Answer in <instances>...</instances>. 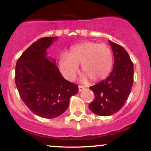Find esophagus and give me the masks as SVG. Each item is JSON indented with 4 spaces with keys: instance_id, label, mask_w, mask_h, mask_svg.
<instances>
[{
    "instance_id": "obj_1",
    "label": "esophagus",
    "mask_w": 151,
    "mask_h": 151,
    "mask_svg": "<svg viewBox=\"0 0 151 151\" xmlns=\"http://www.w3.org/2000/svg\"><path fill=\"white\" fill-rule=\"evenodd\" d=\"M84 89H85V86H79V91H81L82 90H84Z\"/></svg>"
}]
</instances>
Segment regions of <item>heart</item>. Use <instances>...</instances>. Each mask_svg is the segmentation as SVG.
<instances>
[{
	"instance_id": "heart-1",
	"label": "heart",
	"mask_w": 151,
	"mask_h": 151,
	"mask_svg": "<svg viewBox=\"0 0 151 151\" xmlns=\"http://www.w3.org/2000/svg\"><path fill=\"white\" fill-rule=\"evenodd\" d=\"M111 50L104 44L84 42L71 47L68 55L63 53L58 60V66L66 79L72 81L77 75L79 65L84 72L81 79L93 82L101 81L108 77L113 67Z\"/></svg>"
}]
</instances>
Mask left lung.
I'll return each mask as SVG.
<instances>
[{
    "instance_id": "left-lung-1",
    "label": "left lung",
    "mask_w": 151,
    "mask_h": 151,
    "mask_svg": "<svg viewBox=\"0 0 151 151\" xmlns=\"http://www.w3.org/2000/svg\"><path fill=\"white\" fill-rule=\"evenodd\" d=\"M114 57L111 73L104 80L90 86L94 93L89 108L102 116L112 115L122 108L131 93L133 83V64L122 46L109 40Z\"/></svg>"
}]
</instances>
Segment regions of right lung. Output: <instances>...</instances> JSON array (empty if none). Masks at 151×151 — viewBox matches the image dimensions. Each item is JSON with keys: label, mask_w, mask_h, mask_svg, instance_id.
<instances>
[{"label": "right lung", "mask_w": 151, "mask_h": 151, "mask_svg": "<svg viewBox=\"0 0 151 151\" xmlns=\"http://www.w3.org/2000/svg\"><path fill=\"white\" fill-rule=\"evenodd\" d=\"M58 37H42L32 43L16 62L15 81L22 101L36 115L52 119L62 115L78 86L62 77L47 49Z\"/></svg>", "instance_id": "1"}]
</instances>
